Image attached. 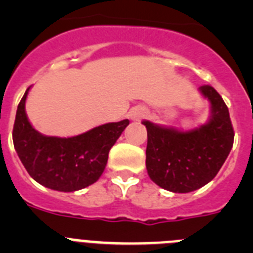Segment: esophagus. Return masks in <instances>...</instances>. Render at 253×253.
<instances>
[{
    "label": "esophagus",
    "instance_id": "34e87169",
    "mask_svg": "<svg viewBox=\"0 0 253 253\" xmlns=\"http://www.w3.org/2000/svg\"><path fill=\"white\" fill-rule=\"evenodd\" d=\"M147 116V110L144 107H135L133 111L130 113V118L135 122H139L142 120L143 118H146Z\"/></svg>",
    "mask_w": 253,
    "mask_h": 253
}]
</instances>
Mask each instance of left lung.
Returning a JSON list of instances; mask_svg holds the SVG:
<instances>
[{"label": "left lung", "mask_w": 253, "mask_h": 253, "mask_svg": "<svg viewBox=\"0 0 253 253\" xmlns=\"http://www.w3.org/2000/svg\"><path fill=\"white\" fill-rule=\"evenodd\" d=\"M199 91L210 102L207 124L184 131L142 122L148 137L146 166L149 177L172 193H190L210 182L233 147L234 130L222 96L209 84Z\"/></svg>", "instance_id": "obj_1"}]
</instances>
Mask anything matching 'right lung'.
I'll use <instances>...</instances> for the list:
<instances>
[{"label": "right lung", "instance_id": "obj_1", "mask_svg": "<svg viewBox=\"0 0 253 253\" xmlns=\"http://www.w3.org/2000/svg\"><path fill=\"white\" fill-rule=\"evenodd\" d=\"M29 90L17 106L12 130L13 147L29 175L40 185L63 193L92 185L102 175L109 152L129 120L107 123L76 137H46L33 128L26 116Z\"/></svg>", "mask_w": 253, "mask_h": 253}]
</instances>
